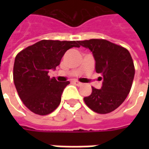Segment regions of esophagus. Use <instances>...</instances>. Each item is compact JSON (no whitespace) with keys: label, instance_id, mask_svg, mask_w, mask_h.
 <instances>
[{"label":"esophagus","instance_id":"34e87169","mask_svg":"<svg viewBox=\"0 0 149 149\" xmlns=\"http://www.w3.org/2000/svg\"><path fill=\"white\" fill-rule=\"evenodd\" d=\"M74 84L75 85H77V86H81V85L83 84L82 83H80V82H79V81H76V80L74 81Z\"/></svg>","mask_w":149,"mask_h":149}]
</instances>
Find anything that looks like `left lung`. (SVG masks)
Segmentation results:
<instances>
[{
    "instance_id": "obj_1",
    "label": "left lung",
    "mask_w": 149,
    "mask_h": 149,
    "mask_svg": "<svg viewBox=\"0 0 149 149\" xmlns=\"http://www.w3.org/2000/svg\"><path fill=\"white\" fill-rule=\"evenodd\" d=\"M90 49L95 60V70L101 74V89L92 87V93L84 100L90 109L108 113L116 109L127 98L134 77V65L128 49L106 40L91 39L79 41Z\"/></svg>"
}]
</instances>
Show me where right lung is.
Segmentation results:
<instances>
[{
	"mask_svg": "<svg viewBox=\"0 0 149 149\" xmlns=\"http://www.w3.org/2000/svg\"><path fill=\"white\" fill-rule=\"evenodd\" d=\"M78 41L42 40L21 50L15 56L13 79L23 104L33 113L46 115L59 106L69 81L58 82L49 76L66 51L79 47Z\"/></svg>",
	"mask_w": 149,
	"mask_h": 149,
	"instance_id": "add662e5",
	"label": "right lung"
}]
</instances>
